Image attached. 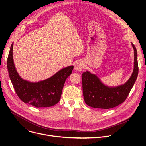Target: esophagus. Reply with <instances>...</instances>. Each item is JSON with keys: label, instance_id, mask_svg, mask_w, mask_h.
Here are the masks:
<instances>
[{"label": "esophagus", "instance_id": "obj_1", "mask_svg": "<svg viewBox=\"0 0 146 146\" xmlns=\"http://www.w3.org/2000/svg\"><path fill=\"white\" fill-rule=\"evenodd\" d=\"M84 68V63L83 61H78L76 64H75L74 66V69L77 72H80L82 70V69Z\"/></svg>", "mask_w": 146, "mask_h": 146}]
</instances>
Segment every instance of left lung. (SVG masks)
<instances>
[{"label": "left lung", "mask_w": 146, "mask_h": 146, "mask_svg": "<svg viewBox=\"0 0 146 146\" xmlns=\"http://www.w3.org/2000/svg\"><path fill=\"white\" fill-rule=\"evenodd\" d=\"M131 44L134 50V68L130 77L125 83L116 86H109L105 85L96 74L88 70L83 73V94L86 105L96 108L109 109L125 100L138 74L136 48L133 43Z\"/></svg>", "instance_id": "1"}]
</instances>
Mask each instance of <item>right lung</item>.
<instances>
[{"instance_id":"obj_1","label":"right lung","mask_w":146,"mask_h":146,"mask_svg":"<svg viewBox=\"0 0 146 146\" xmlns=\"http://www.w3.org/2000/svg\"><path fill=\"white\" fill-rule=\"evenodd\" d=\"M13 43L7 59V69L12 85L17 95L24 103L35 107L54 106L58 102L65 81L72 73L74 66L64 68L49 78L32 82L22 78L15 66L13 56Z\"/></svg>"}]
</instances>
